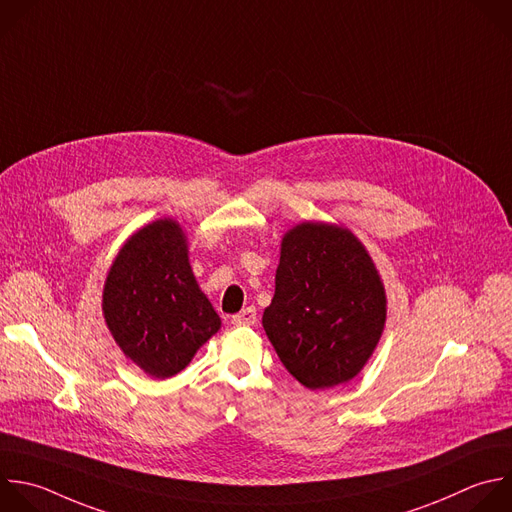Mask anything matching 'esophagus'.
Here are the masks:
<instances>
[{
	"instance_id": "1",
	"label": "esophagus",
	"mask_w": 512,
	"mask_h": 512,
	"mask_svg": "<svg viewBox=\"0 0 512 512\" xmlns=\"http://www.w3.org/2000/svg\"><path fill=\"white\" fill-rule=\"evenodd\" d=\"M233 325H255L257 321V309L253 305L245 307L243 311H239L237 315H233Z\"/></svg>"
}]
</instances>
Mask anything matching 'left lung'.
Wrapping results in <instances>:
<instances>
[{
	"instance_id": "1",
	"label": "left lung",
	"mask_w": 512,
	"mask_h": 512,
	"mask_svg": "<svg viewBox=\"0 0 512 512\" xmlns=\"http://www.w3.org/2000/svg\"><path fill=\"white\" fill-rule=\"evenodd\" d=\"M384 323V283L350 229L301 223L285 233L263 327L299 384L325 390L356 378Z\"/></svg>"
}]
</instances>
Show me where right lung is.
Returning <instances> with one entry per match:
<instances>
[{
  "instance_id": "1",
  "label": "right lung",
  "mask_w": 512,
  "mask_h": 512,
  "mask_svg": "<svg viewBox=\"0 0 512 512\" xmlns=\"http://www.w3.org/2000/svg\"><path fill=\"white\" fill-rule=\"evenodd\" d=\"M102 311L124 356L156 380L185 370L221 327L173 219L142 227L122 245L104 283Z\"/></svg>"
}]
</instances>
